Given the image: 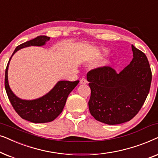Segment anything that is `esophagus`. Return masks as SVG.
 <instances>
[{
  "mask_svg": "<svg viewBox=\"0 0 158 158\" xmlns=\"http://www.w3.org/2000/svg\"><path fill=\"white\" fill-rule=\"evenodd\" d=\"M88 83L87 80H86V78H85V77H82V78L80 80V83L81 84H86Z\"/></svg>",
  "mask_w": 158,
  "mask_h": 158,
  "instance_id": "1",
  "label": "esophagus"
}]
</instances>
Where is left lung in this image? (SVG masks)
Instances as JSON below:
<instances>
[{"mask_svg":"<svg viewBox=\"0 0 158 158\" xmlns=\"http://www.w3.org/2000/svg\"><path fill=\"white\" fill-rule=\"evenodd\" d=\"M133 59L119 73L104 66L87 74L90 88L88 107L97 121L109 125L130 121L145 101L152 81V71L145 54L131 45Z\"/></svg>","mask_w":158,"mask_h":158,"instance_id":"left-lung-1","label":"left lung"}]
</instances>
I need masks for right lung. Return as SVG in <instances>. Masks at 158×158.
I'll return each instance as SVG.
<instances>
[{
  "instance_id": "right-lung-1",
  "label": "right lung",
  "mask_w": 158,
  "mask_h": 158,
  "mask_svg": "<svg viewBox=\"0 0 158 158\" xmlns=\"http://www.w3.org/2000/svg\"><path fill=\"white\" fill-rule=\"evenodd\" d=\"M49 39L50 38L47 36H39L33 40L23 43L15 49L12 56L19 49L24 47L43 46ZM12 56L6 67L5 75V88L12 106L21 118L29 122L33 123L52 122L62 113L68 95L78 84L79 81L74 82L59 81L55 87L44 96L34 100H22L12 92L8 85V64Z\"/></svg>"
}]
</instances>
